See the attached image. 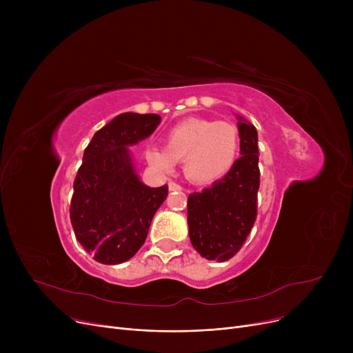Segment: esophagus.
Wrapping results in <instances>:
<instances>
[{
    "label": "esophagus",
    "mask_w": 353,
    "mask_h": 353,
    "mask_svg": "<svg viewBox=\"0 0 353 353\" xmlns=\"http://www.w3.org/2000/svg\"><path fill=\"white\" fill-rule=\"evenodd\" d=\"M169 190L170 192H181L183 188L180 186V184H177L176 181H169Z\"/></svg>",
    "instance_id": "esophagus-1"
}]
</instances>
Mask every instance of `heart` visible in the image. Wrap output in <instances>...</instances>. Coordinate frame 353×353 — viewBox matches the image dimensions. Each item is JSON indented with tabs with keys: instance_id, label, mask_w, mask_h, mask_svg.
Listing matches in <instances>:
<instances>
[{
	"instance_id": "obj_1",
	"label": "heart",
	"mask_w": 353,
	"mask_h": 353,
	"mask_svg": "<svg viewBox=\"0 0 353 353\" xmlns=\"http://www.w3.org/2000/svg\"><path fill=\"white\" fill-rule=\"evenodd\" d=\"M240 147L242 139L233 123L190 117L167 130L164 147H147L145 160L161 172H172L176 161H183L189 180L208 184L233 169Z\"/></svg>"
}]
</instances>
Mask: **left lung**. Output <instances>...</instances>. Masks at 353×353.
<instances>
[{
  "instance_id": "left-lung-1",
  "label": "left lung",
  "mask_w": 353,
  "mask_h": 353,
  "mask_svg": "<svg viewBox=\"0 0 353 353\" xmlns=\"http://www.w3.org/2000/svg\"><path fill=\"white\" fill-rule=\"evenodd\" d=\"M237 120L242 157L223 179L188 199L190 242L208 261L232 259L243 246L257 214L261 184L257 132L246 119L237 116Z\"/></svg>"
}]
</instances>
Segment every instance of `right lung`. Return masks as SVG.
<instances>
[{
  "instance_id": "add662e5",
  "label": "right lung",
  "mask_w": 353,
  "mask_h": 353,
  "mask_svg": "<svg viewBox=\"0 0 353 353\" xmlns=\"http://www.w3.org/2000/svg\"><path fill=\"white\" fill-rule=\"evenodd\" d=\"M157 114L123 113L94 134L74 180L71 225L85 252L103 265H119L143 246L169 188L141 183L128 145L152 136Z\"/></svg>"
}]
</instances>
